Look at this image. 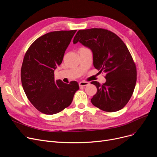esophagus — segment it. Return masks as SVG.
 Listing matches in <instances>:
<instances>
[{"label": "esophagus", "mask_w": 157, "mask_h": 157, "mask_svg": "<svg viewBox=\"0 0 157 157\" xmlns=\"http://www.w3.org/2000/svg\"><path fill=\"white\" fill-rule=\"evenodd\" d=\"M88 85H89V83H88V82H86V81H81L79 83V86H87Z\"/></svg>", "instance_id": "1"}]
</instances>
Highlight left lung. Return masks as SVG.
<instances>
[{
  "mask_svg": "<svg viewBox=\"0 0 157 157\" xmlns=\"http://www.w3.org/2000/svg\"><path fill=\"white\" fill-rule=\"evenodd\" d=\"M78 42L91 49L95 68L105 73V83L91 82L97 89L91 99L92 104L107 112L124 108L137 81L136 64L125 44L114 33L96 28L78 30L73 43Z\"/></svg>",
  "mask_w": 157,
  "mask_h": 157,
  "instance_id": "1",
  "label": "left lung"
}]
</instances>
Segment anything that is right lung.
Returning <instances> with one entry per match:
<instances>
[{"label":"right lung","mask_w":157,"mask_h":157,"mask_svg":"<svg viewBox=\"0 0 157 157\" xmlns=\"http://www.w3.org/2000/svg\"><path fill=\"white\" fill-rule=\"evenodd\" d=\"M76 32L47 33L37 39L25 55L21 69L23 88L32 104L44 114H54L67 108L79 90L76 81L66 84L55 81L54 74Z\"/></svg>","instance_id":"add662e5"}]
</instances>
